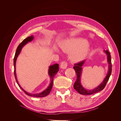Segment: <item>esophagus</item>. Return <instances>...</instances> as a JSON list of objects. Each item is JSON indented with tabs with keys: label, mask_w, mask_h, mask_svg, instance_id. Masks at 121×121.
Here are the masks:
<instances>
[{
	"label": "esophagus",
	"mask_w": 121,
	"mask_h": 121,
	"mask_svg": "<svg viewBox=\"0 0 121 121\" xmlns=\"http://www.w3.org/2000/svg\"><path fill=\"white\" fill-rule=\"evenodd\" d=\"M67 65H68V64H67L66 62H65L64 61H62L61 64H60V68L62 69H65L67 68Z\"/></svg>",
	"instance_id": "1"
}]
</instances>
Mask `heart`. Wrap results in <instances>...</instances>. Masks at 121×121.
<instances>
[{
    "label": "heart",
    "mask_w": 121,
    "mask_h": 121,
    "mask_svg": "<svg viewBox=\"0 0 121 121\" xmlns=\"http://www.w3.org/2000/svg\"><path fill=\"white\" fill-rule=\"evenodd\" d=\"M60 48L65 53H69V60L73 63L83 60L88 54L90 47L85 39L72 38L65 40L61 43Z\"/></svg>",
    "instance_id": "obj_1"
}]
</instances>
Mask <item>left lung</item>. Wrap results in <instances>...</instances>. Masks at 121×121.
Wrapping results in <instances>:
<instances>
[{"mask_svg": "<svg viewBox=\"0 0 121 121\" xmlns=\"http://www.w3.org/2000/svg\"><path fill=\"white\" fill-rule=\"evenodd\" d=\"M104 52L106 53L107 56V60L108 63V74L105 77L104 81L98 85L95 88L93 89H86L83 87L81 83V76L82 74V67L84 65V63H85V60H83L79 63L76 64L74 65V67H73L75 69L76 74L77 75V80L76 82L74 84V89L77 91V92L82 95H91L92 94L96 93L97 92H99V91L103 90L107 84L108 80L109 78L111 73H112V62H111V56L110 55V53L108 52V50H104Z\"/></svg>", "mask_w": 121, "mask_h": 121, "instance_id": "1", "label": "left lung"}]
</instances>
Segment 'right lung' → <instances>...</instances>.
<instances>
[{"label":"right lung","mask_w":121,"mask_h":121,"mask_svg":"<svg viewBox=\"0 0 121 121\" xmlns=\"http://www.w3.org/2000/svg\"><path fill=\"white\" fill-rule=\"evenodd\" d=\"M34 38V36L33 35H31L30 37H28L27 38H26V39H25L19 45L17 46L16 52V53H15V56H14V59H13V65H14V77H15V79L16 80V82L17 83V84H18V85L20 87V88L27 95L30 96H33V97H45L47 95H48L49 94V93H50V92L52 90V87L53 86V78L54 77L56 76V73L58 72V70H59V65H58V64H56L54 65H50L49 67V69H48V75L50 77V80L51 82L50 83L49 85V86H48V87L47 88L44 90V91H43L42 92L39 93H36V94H32V93H30L29 92H27V91H26L19 84V82H18V81L17 80V77L16 76V61H17V59L19 56V55L20 54L22 49L23 47L27 44L28 42L32 41L33 40Z\"/></svg>","instance_id":"add662e5"}]
</instances>
